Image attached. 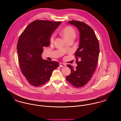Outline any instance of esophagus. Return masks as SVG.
<instances>
[{
  "label": "esophagus",
  "mask_w": 121,
  "mask_h": 121,
  "mask_svg": "<svg viewBox=\"0 0 121 121\" xmlns=\"http://www.w3.org/2000/svg\"><path fill=\"white\" fill-rule=\"evenodd\" d=\"M66 66V65L64 63H60V67L61 68H63V67H65Z\"/></svg>",
  "instance_id": "1"
}]
</instances>
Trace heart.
<instances>
[{"mask_svg": "<svg viewBox=\"0 0 121 121\" xmlns=\"http://www.w3.org/2000/svg\"><path fill=\"white\" fill-rule=\"evenodd\" d=\"M61 34L66 40L73 38H75L76 36V33L74 29L72 27L70 26H67L63 28L61 31ZM54 38V35L53 34L52 35L50 38L51 41H53Z\"/></svg>", "mask_w": 121, "mask_h": 121, "instance_id": "b5f03b06", "label": "heart"}]
</instances>
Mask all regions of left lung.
<instances>
[{
	"mask_svg": "<svg viewBox=\"0 0 121 121\" xmlns=\"http://www.w3.org/2000/svg\"><path fill=\"white\" fill-rule=\"evenodd\" d=\"M68 22L78 29L80 44L74 54L77 66L73 68L71 65H67L71 73L66 77V80L73 86L80 87L90 81L95 70L99 54V44L94 30L88 25L76 20Z\"/></svg>",
	"mask_w": 121,
	"mask_h": 121,
	"instance_id": "obj_1",
	"label": "left lung"
}]
</instances>
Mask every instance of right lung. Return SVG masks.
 I'll list each match as a JSON object with an SVG mask.
<instances>
[{
    "label": "right lung",
    "instance_id": "1",
    "mask_svg": "<svg viewBox=\"0 0 121 121\" xmlns=\"http://www.w3.org/2000/svg\"><path fill=\"white\" fill-rule=\"evenodd\" d=\"M60 22L36 20L19 36L17 46L18 62L23 74L32 85L39 86L48 82L59 66L55 61L43 60V48L50 45L52 33Z\"/></svg>",
    "mask_w": 121,
    "mask_h": 121
}]
</instances>
